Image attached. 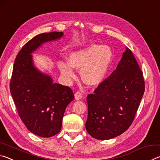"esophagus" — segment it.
<instances>
[{
  "instance_id": "obj_1",
  "label": "esophagus",
  "mask_w": 160,
  "mask_h": 160,
  "mask_svg": "<svg viewBox=\"0 0 160 160\" xmlns=\"http://www.w3.org/2000/svg\"><path fill=\"white\" fill-rule=\"evenodd\" d=\"M75 98L76 100H80L82 98V94L80 92L78 91L75 93Z\"/></svg>"
}]
</instances>
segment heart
I'll list each match as a JSON object with an SVG mask.
<instances>
[{
    "label": "heart",
    "mask_w": 160,
    "mask_h": 160,
    "mask_svg": "<svg viewBox=\"0 0 160 160\" xmlns=\"http://www.w3.org/2000/svg\"><path fill=\"white\" fill-rule=\"evenodd\" d=\"M68 63L60 61L58 69L67 80L75 77L72 68L81 70V77L87 85H98L105 79L113 61V52L108 46L92 44L70 53Z\"/></svg>",
    "instance_id": "1"
}]
</instances>
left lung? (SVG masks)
<instances>
[{"label": "left lung", "instance_id": "1", "mask_svg": "<svg viewBox=\"0 0 160 160\" xmlns=\"http://www.w3.org/2000/svg\"><path fill=\"white\" fill-rule=\"evenodd\" d=\"M144 92L142 71L126 48L116 69L87 97L88 133L97 140L122 134L133 121Z\"/></svg>", "mask_w": 160, "mask_h": 160}]
</instances>
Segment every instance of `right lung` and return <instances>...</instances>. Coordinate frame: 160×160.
Wrapping results in <instances>:
<instances>
[{
	"mask_svg": "<svg viewBox=\"0 0 160 160\" xmlns=\"http://www.w3.org/2000/svg\"><path fill=\"white\" fill-rule=\"evenodd\" d=\"M63 34L61 32L40 34L26 43L15 58L10 82L21 120L29 131L43 138L61 131L65 110L74 94L69 87L53 83L51 77L39 72L31 53L43 43L60 39Z\"/></svg>",
	"mask_w": 160,
	"mask_h": 160,
	"instance_id": "1",
	"label": "right lung"
}]
</instances>
